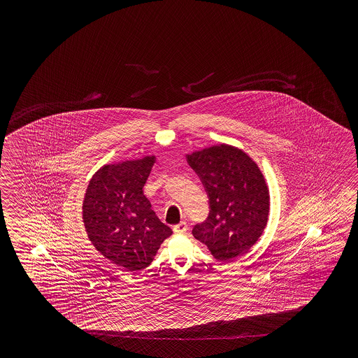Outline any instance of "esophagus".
<instances>
[{
    "label": "esophagus",
    "mask_w": 358,
    "mask_h": 358,
    "mask_svg": "<svg viewBox=\"0 0 358 358\" xmlns=\"http://www.w3.org/2000/svg\"><path fill=\"white\" fill-rule=\"evenodd\" d=\"M173 230H174L176 233L182 234V233H185V231L188 230V225H187V222H185V221H180L179 224H176V225H174V228H173Z\"/></svg>",
    "instance_id": "34e87169"
}]
</instances>
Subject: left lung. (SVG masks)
I'll return each mask as SVG.
<instances>
[{
  "label": "left lung",
  "instance_id": "8db88e82",
  "mask_svg": "<svg viewBox=\"0 0 358 358\" xmlns=\"http://www.w3.org/2000/svg\"><path fill=\"white\" fill-rule=\"evenodd\" d=\"M187 160L205 187L210 213L193 236L213 257L230 262L257 242L266 227L270 197L257 164L242 150L219 145L190 153Z\"/></svg>",
  "mask_w": 358,
  "mask_h": 358
}]
</instances>
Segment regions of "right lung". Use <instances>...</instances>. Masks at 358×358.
<instances>
[{
  "mask_svg": "<svg viewBox=\"0 0 358 358\" xmlns=\"http://www.w3.org/2000/svg\"><path fill=\"white\" fill-rule=\"evenodd\" d=\"M155 156L105 165L92 176L83 201V222L96 250L127 271L152 262L173 230L161 222L143 194Z\"/></svg>",
  "mask_w": 358,
  "mask_h": 358,
  "instance_id": "obj_1",
  "label": "right lung"
}]
</instances>
